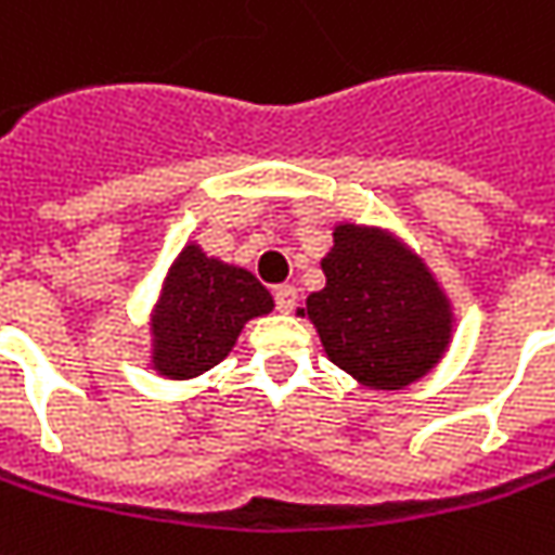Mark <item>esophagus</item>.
I'll use <instances>...</instances> for the list:
<instances>
[{
    "instance_id": "obj_1",
    "label": "esophagus",
    "mask_w": 555,
    "mask_h": 555,
    "mask_svg": "<svg viewBox=\"0 0 555 555\" xmlns=\"http://www.w3.org/2000/svg\"><path fill=\"white\" fill-rule=\"evenodd\" d=\"M273 297H276L279 312H294V307H297V288L294 285H279Z\"/></svg>"
}]
</instances>
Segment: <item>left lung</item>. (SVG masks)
<instances>
[{
	"label": "left lung",
	"instance_id": "1",
	"mask_svg": "<svg viewBox=\"0 0 555 555\" xmlns=\"http://www.w3.org/2000/svg\"><path fill=\"white\" fill-rule=\"evenodd\" d=\"M322 270L325 288L309 294L300 315L315 325L327 358L361 386L404 388L447 352L450 300L391 233L337 224Z\"/></svg>",
	"mask_w": 555,
	"mask_h": 555
}]
</instances>
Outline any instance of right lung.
Segmentation results:
<instances>
[{
	"label": "right lung",
	"instance_id": "right-lung-1",
	"mask_svg": "<svg viewBox=\"0 0 555 555\" xmlns=\"http://www.w3.org/2000/svg\"><path fill=\"white\" fill-rule=\"evenodd\" d=\"M273 297L243 267L184 246L151 312V364L160 376L191 379L224 361L248 319L267 315Z\"/></svg>",
	"mask_w": 555,
	"mask_h": 555
}]
</instances>
